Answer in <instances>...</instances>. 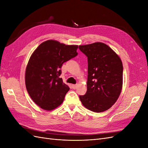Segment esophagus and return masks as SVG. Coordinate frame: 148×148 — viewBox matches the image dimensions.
<instances>
[{"mask_svg": "<svg viewBox=\"0 0 148 148\" xmlns=\"http://www.w3.org/2000/svg\"><path fill=\"white\" fill-rule=\"evenodd\" d=\"M71 86H72V88L73 89H76V88H77V84H72V85H71Z\"/></svg>", "mask_w": 148, "mask_h": 148, "instance_id": "1", "label": "esophagus"}]
</instances>
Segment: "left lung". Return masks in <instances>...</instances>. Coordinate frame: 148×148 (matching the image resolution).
<instances>
[{"instance_id":"1","label":"left lung","mask_w":148,"mask_h":148,"mask_svg":"<svg viewBox=\"0 0 148 148\" xmlns=\"http://www.w3.org/2000/svg\"><path fill=\"white\" fill-rule=\"evenodd\" d=\"M88 57L86 95L79 96L82 104L89 110L102 112L117 101L122 89L123 64L120 57L107 44L97 42L80 45Z\"/></svg>"}]
</instances>
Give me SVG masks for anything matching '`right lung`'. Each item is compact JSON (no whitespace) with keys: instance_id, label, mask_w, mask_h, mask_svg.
Returning a JSON list of instances; mask_svg holds the SVG:
<instances>
[{"instance_id":"right-lung-1","label":"right lung","mask_w":148,"mask_h":148,"mask_svg":"<svg viewBox=\"0 0 148 148\" xmlns=\"http://www.w3.org/2000/svg\"><path fill=\"white\" fill-rule=\"evenodd\" d=\"M78 47L51 39L42 42L31 54L25 71L26 88L41 109L52 110L63 102L70 88L60 78V69L77 56Z\"/></svg>"}]
</instances>
